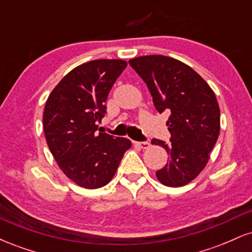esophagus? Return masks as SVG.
Wrapping results in <instances>:
<instances>
[{"label":"esophagus","instance_id":"obj_1","mask_svg":"<svg viewBox=\"0 0 252 252\" xmlns=\"http://www.w3.org/2000/svg\"><path fill=\"white\" fill-rule=\"evenodd\" d=\"M135 144L137 147H140V148H142V149H148L150 147L149 142H135Z\"/></svg>","mask_w":252,"mask_h":252}]
</instances>
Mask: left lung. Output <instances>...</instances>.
I'll list each match as a JSON object with an SVG mask.
<instances>
[{"label": "left lung", "mask_w": 252, "mask_h": 252, "mask_svg": "<svg viewBox=\"0 0 252 252\" xmlns=\"http://www.w3.org/2000/svg\"><path fill=\"white\" fill-rule=\"evenodd\" d=\"M148 86L155 109L169 112L170 142L152 141L169 155L156 172L168 187H181L200 174L220 130V110L213 90L186 63L166 56H143L129 60Z\"/></svg>", "instance_id": "8db88e82"}]
</instances>
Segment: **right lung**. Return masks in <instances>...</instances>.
Wrapping results in <instances>:
<instances>
[{
    "label": "right lung",
    "mask_w": 252,
    "mask_h": 252,
    "mask_svg": "<svg viewBox=\"0 0 252 252\" xmlns=\"http://www.w3.org/2000/svg\"><path fill=\"white\" fill-rule=\"evenodd\" d=\"M126 67L121 59L82 63L60 80L46 102L48 148L63 174L84 189L108 185L131 147L128 138L98 132L110 90Z\"/></svg>",
    "instance_id": "obj_1"
}]
</instances>
